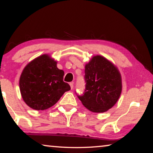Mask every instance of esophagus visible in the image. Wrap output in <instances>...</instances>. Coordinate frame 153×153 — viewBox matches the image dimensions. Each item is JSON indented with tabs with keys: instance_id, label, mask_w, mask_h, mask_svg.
I'll return each instance as SVG.
<instances>
[{
	"instance_id": "obj_1",
	"label": "esophagus",
	"mask_w": 153,
	"mask_h": 153,
	"mask_svg": "<svg viewBox=\"0 0 153 153\" xmlns=\"http://www.w3.org/2000/svg\"><path fill=\"white\" fill-rule=\"evenodd\" d=\"M69 85H70L71 89H73L74 88V83L73 82H70V83H69Z\"/></svg>"
}]
</instances>
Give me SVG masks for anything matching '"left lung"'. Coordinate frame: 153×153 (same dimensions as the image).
Returning a JSON list of instances; mask_svg holds the SVG:
<instances>
[{"mask_svg": "<svg viewBox=\"0 0 153 153\" xmlns=\"http://www.w3.org/2000/svg\"><path fill=\"white\" fill-rule=\"evenodd\" d=\"M86 85L83 105L94 113H104L116 104L122 90V79L117 67L101 55L92 56L85 65Z\"/></svg>", "mask_w": 153, "mask_h": 153, "instance_id": "1", "label": "left lung"}]
</instances>
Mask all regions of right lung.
Wrapping results in <instances>:
<instances>
[{"mask_svg": "<svg viewBox=\"0 0 153 153\" xmlns=\"http://www.w3.org/2000/svg\"><path fill=\"white\" fill-rule=\"evenodd\" d=\"M57 61L44 54L24 67L19 78L21 95L28 107L46 110L57 102L70 86L63 82L64 71L58 69Z\"/></svg>", "mask_w": 153, "mask_h": 153, "instance_id": "add662e5", "label": "right lung"}]
</instances>
